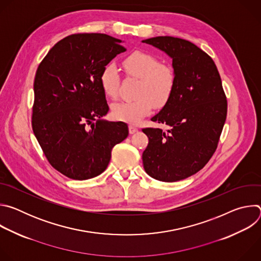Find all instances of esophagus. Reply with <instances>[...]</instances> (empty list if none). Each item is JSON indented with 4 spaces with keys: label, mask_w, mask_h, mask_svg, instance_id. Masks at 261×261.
I'll use <instances>...</instances> for the list:
<instances>
[{
    "label": "esophagus",
    "mask_w": 261,
    "mask_h": 261,
    "mask_svg": "<svg viewBox=\"0 0 261 261\" xmlns=\"http://www.w3.org/2000/svg\"><path fill=\"white\" fill-rule=\"evenodd\" d=\"M138 131V128L136 127V126H134V125H129V132H130V134H133V133H135V132H137Z\"/></svg>",
    "instance_id": "1"
}]
</instances>
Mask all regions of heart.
<instances>
[{
    "instance_id": "heart-1",
    "label": "heart",
    "mask_w": 261,
    "mask_h": 261,
    "mask_svg": "<svg viewBox=\"0 0 261 261\" xmlns=\"http://www.w3.org/2000/svg\"><path fill=\"white\" fill-rule=\"evenodd\" d=\"M122 67L127 75L139 79L135 94L138 98L114 104L111 115L117 121L137 124L152 113L154 104L162 107L170 100L176 85V73L171 66L161 64L156 56L139 50L125 57ZM120 81L115 64L108 63L102 68L99 82L107 97L118 96Z\"/></svg>"
}]
</instances>
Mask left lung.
Masks as SVG:
<instances>
[{
    "mask_svg": "<svg viewBox=\"0 0 261 261\" xmlns=\"http://www.w3.org/2000/svg\"><path fill=\"white\" fill-rule=\"evenodd\" d=\"M172 59L176 85L170 100L151 120L168 128H143L145 172L176 181L198 172L215 153L227 115V100L213 59L190 41L170 36L142 40Z\"/></svg>",
    "mask_w": 261,
    "mask_h": 261,
    "instance_id": "obj_1",
    "label": "left lung"
}]
</instances>
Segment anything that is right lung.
Returning <instances> with one entry per match:
<instances>
[{
	"label": "right lung",
	"instance_id": "1",
	"mask_svg": "<svg viewBox=\"0 0 261 261\" xmlns=\"http://www.w3.org/2000/svg\"><path fill=\"white\" fill-rule=\"evenodd\" d=\"M106 34H73L48 51L34 81L33 132L50 165L69 178L101 174L113 147L127 138L124 122H108L102 68L124 53Z\"/></svg>",
	"mask_w": 261,
	"mask_h": 261
}]
</instances>
